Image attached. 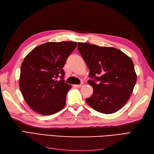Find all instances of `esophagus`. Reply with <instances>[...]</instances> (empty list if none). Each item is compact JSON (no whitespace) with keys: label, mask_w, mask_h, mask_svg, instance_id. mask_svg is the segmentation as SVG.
I'll return each mask as SVG.
<instances>
[{"label":"esophagus","mask_w":154,"mask_h":154,"mask_svg":"<svg viewBox=\"0 0 154 154\" xmlns=\"http://www.w3.org/2000/svg\"><path fill=\"white\" fill-rule=\"evenodd\" d=\"M83 85V83H80V84H79V85H74V87H76L80 88V87H82Z\"/></svg>","instance_id":"1"}]
</instances>
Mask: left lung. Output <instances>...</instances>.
Masks as SVG:
<instances>
[{"mask_svg": "<svg viewBox=\"0 0 154 154\" xmlns=\"http://www.w3.org/2000/svg\"><path fill=\"white\" fill-rule=\"evenodd\" d=\"M78 49L89 69L94 80L88 83L93 88L86 102L99 112L109 114L127 103L136 85L137 75L132 60L122 51L78 42Z\"/></svg>", "mask_w": 154, "mask_h": 154, "instance_id": "8db88e82", "label": "left lung"}]
</instances>
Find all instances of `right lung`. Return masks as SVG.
<instances>
[{
    "label": "right lung",
    "instance_id": "obj_1",
    "mask_svg": "<svg viewBox=\"0 0 154 154\" xmlns=\"http://www.w3.org/2000/svg\"><path fill=\"white\" fill-rule=\"evenodd\" d=\"M76 45L71 41L51 42L37 46L24 58L19 87L27 104L36 112L54 114L66 105L71 85L64 83L63 67ZM58 77L61 81L57 80Z\"/></svg>",
    "mask_w": 154,
    "mask_h": 154
}]
</instances>
